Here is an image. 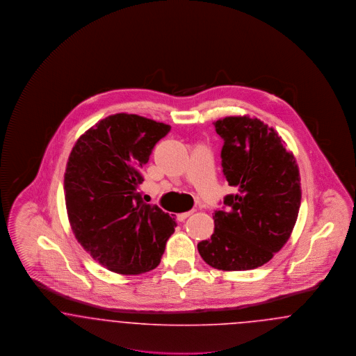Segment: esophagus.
Here are the masks:
<instances>
[{
  "instance_id": "34e87169",
  "label": "esophagus",
  "mask_w": 356,
  "mask_h": 356,
  "mask_svg": "<svg viewBox=\"0 0 356 356\" xmlns=\"http://www.w3.org/2000/svg\"><path fill=\"white\" fill-rule=\"evenodd\" d=\"M193 213V211H188V212H183V213H179L177 215V220L179 221H184L186 218L189 216V215H192Z\"/></svg>"
}]
</instances>
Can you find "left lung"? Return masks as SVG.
<instances>
[{"label":"left lung","instance_id":"1","mask_svg":"<svg viewBox=\"0 0 356 356\" xmlns=\"http://www.w3.org/2000/svg\"><path fill=\"white\" fill-rule=\"evenodd\" d=\"M224 140L221 167L234 195L215 211V231L199 254L221 271H247L268 263L288 241L298 219L302 189L292 152L277 132L250 116L215 122Z\"/></svg>","mask_w":356,"mask_h":356}]
</instances>
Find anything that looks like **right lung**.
<instances>
[{
    "label": "right lung",
    "instance_id": "obj_1",
    "mask_svg": "<svg viewBox=\"0 0 356 356\" xmlns=\"http://www.w3.org/2000/svg\"><path fill=\"white\" fill-rule=\"evenodd\" d=\"M168 124L116 113L80 136L64 175L69 222L77 241L102 267L138 275L160 264L176 221L144 203L143 167Z\"/></svg>",
    "mask_w": 356,
    "mask_h": 356
}]
</instances>
